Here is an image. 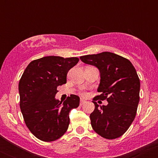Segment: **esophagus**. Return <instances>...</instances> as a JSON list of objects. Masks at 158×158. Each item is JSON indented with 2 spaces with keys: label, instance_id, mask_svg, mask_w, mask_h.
Instances as JSON below:
<instances>
[{
  "label": "esophagus",
  "instance_id": "esophagus-1",
  "mask_svg": "<svg viewBox=\"0 0 158 158\" xmlns=\"http://www.w3.org/2000/svg\"><path fill=\"white\" fill-rule=\"evenodd\" d=\"M85 102H86V101L84 100V99H81V100H80V105H81V106H82V105H84Z\"/></svg>",
  "mask_w": 158,
  "mask_h": 158
}]
</instances>
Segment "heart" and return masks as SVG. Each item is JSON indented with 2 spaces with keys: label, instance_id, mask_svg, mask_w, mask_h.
<instances>
[{
  "label": "heart",
  "instance_id": "1",
  "mask_svg": "<svg viewBox=\"0 0 158 158\" xmlns=\"http://www.w3.org/2000/svg\"><path fill=\"white\" fill-rule=\"evenodd\" d=\"M82 94L83 96H85V93H82V94Z\"/></svg>",
  "mask_w": 158,
  "mask_h": 158
}]
</instances>
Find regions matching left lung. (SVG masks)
Here are the masks:
<instances>
[{"label": "left lung", "instance_id": "8db88e82", "mask_svg": "<svg viewBox=\"0 0 158 158\" xmlns=\"http://www.w3.org/2000/svg\"><path fill=\"white\" fill-rule=\"evenodd\" d=\"M85 64L96 66L100 72V95L93 99L95 106L90 114L91 126L103 138L121 137L128 129L137 114L140 82L135 67L128 59L110 52L81 56ZM97 99L107 100L99 106Z\"/></svg>", "mask_w": 158, "mask_h": 158}]
</instances>
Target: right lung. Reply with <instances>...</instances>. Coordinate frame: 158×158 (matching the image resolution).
Returning <instances> with one entry per match:
<instances>
[{
    "label": "right lung",
    "mask_w": 158,
    "mask_h": 158,
    "mask_svg": "<svg viewBox=\"0 0 158 158\" xmlns=\"http://www.w3.org/2000/svg\"><path fill=\"white\" fill-rule=\"evenodd\" d=\"M77 57L45 56L32 61L19 81L20 108L27 128L38 139L52 142L67 131L69 113L79 106V97L71 94L61 104L55 99L57 87L67 81Z\"/></svg>",
    "instance_id": "1"
}]
</instances>
